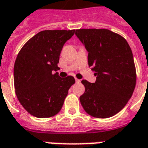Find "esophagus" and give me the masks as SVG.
Here are the masks:
<instances>
[{"mask_svg": "<svg viewBox=\"0 0 148 148\" xmlns=\"http://www.w3.org/2000/svg\"><path fill=\"white\" fill-rule=\"evenodd\" d=\"M75 82H80V80L77 79V78H75Z\"/></svg>", "mask_w": 148, "mask_h": 148, "instance_id": "34e87169", "label": "esophagus"}]
</instances>
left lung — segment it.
Listing matches in <instances>:
<instances>
[{"label":"left lung","instance_id":"1","mask_svg":"<svg viewBox=\"0 0 148 148\" xmlns=\"http://www.w3.org/2000/svg\"><path fill=\"white\" fill-rule=\"evenodd\" d=\"M75 35L88 51V63L96 82L82 80L85 93L80 102L97 118L116 115L133 93L136 73L130 46L123 37L108 29H77Z\"/></svg>","mask_w":148,"mask_h":148}]
</instances>
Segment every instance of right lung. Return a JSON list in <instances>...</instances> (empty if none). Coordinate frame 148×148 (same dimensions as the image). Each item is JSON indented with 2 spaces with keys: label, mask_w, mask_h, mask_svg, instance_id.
Wrapping results in <instances>:
<instances>
[{
  "label": "right lung",
  "mask_w": 148,
  "mask_h": 148,
  "mask_svg": "<svg viewBox=\"0 0 148 148\" xmlns=\"http://www.w3.org/2000/svg\"><path fill=\"white\" fill-rule=\"evenodd\" d=\"M75 30L42 31L27 41L14 65L16 94L22 106L38 118L53 116L60 111L74 77H60L57 72L65 42Z\"/></svg>",
  "instance_id": "right-lung-1"
}]
</instances>
